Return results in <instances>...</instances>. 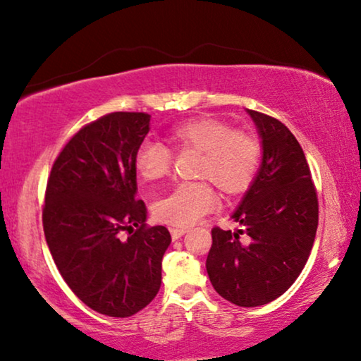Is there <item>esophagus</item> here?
Returning a JSON list of instances; mask_svg holds the SVG:
<instances>
[{
	"instance_id": "esophagus-1",
	"label": "esophagus",
	"mask_w": 361,
	"mask_h": 361,
	"mask_svg": "<svg viewBox=\"0 0 361 361\" xmlns=\"http://www.w3.org/2000/svg\"><path fill=\"white\" fill-rule=\"evenodd\" d=\"M186 231H188L186 228H170V234L173 239H180L186 233Z\"/></svg>"
}]
</instances>
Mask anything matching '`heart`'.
Here are the masks:
<instances>
[{"mask_svg": "<svg viewBox=\"0 0 361 361\" xmlns=\"http://www.w3.org/2000/svg\"><path fill=\"white\" fill-rule=\"evenodd\" d=\"M168 142L176 152H198L196 176L201 181L181 183L153 203V216L161 223L190 226L218 204L213 186L224 195H241L256 180L262 161V143L254 133L234 130L218 118H193L168 132ZM137 175L145 181L166 176L171 152L155 142H143L133 157ZM209 181L206 182L205 180Z\"/></svg>", "mask_w": 361, "mask_h": 361, "instance_id": "b5f03b06", "label": "heart"}]
</instances>
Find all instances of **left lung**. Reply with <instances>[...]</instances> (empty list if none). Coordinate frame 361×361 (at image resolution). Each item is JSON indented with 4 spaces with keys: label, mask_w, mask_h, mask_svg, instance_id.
I'll list each match as a JSON object with an SVG mask.
<instances>
[{
    "label": "left lung",
    "mask_w": 361,
    "mask_h": 361,
    "mask_svg": "<svg viewBox=\"0 0 361 361\" xmlns=\"http://www.w3.org/2000/svg\"><path fill=\"white\" fill-rule=\"evenodd\" d=\"M247 114L262 138V163L233 214L243 229L211 231L206 271L223 299L257 307L284 294L304 269L319 226V200L304 150L289 128L271 115Z\"/></svg>",
    "instance_id": "8db88e82"
}]
</instances>
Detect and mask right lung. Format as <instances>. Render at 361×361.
<instances>
[{
  "mask_svg": "<svg viewBox=\"0 0 361 361\" xmlns=\"http://www.w3.org/2000/svg\"><path fill=\"white\" fill-rule=\"evenodd\" d=\"M148 130L145 112L104 115L66 143L47 178L42 226L52 259L71 290L109 317H130L155 299L171 243L165 226L148 228L135 198L133 157Z\"/></svg>",
  "mask_w": 361,
  "mask_h": 361,
  "instance_id": "right-lung-1",
  "label": "right lung"
}]
</instances>
